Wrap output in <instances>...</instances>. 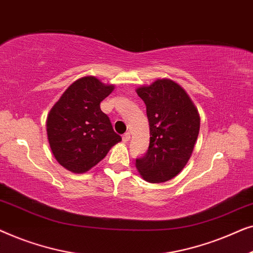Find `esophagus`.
Instances as JSON below:
<instances>
[{
    "mask_svg": "<svg viewBox=\"0 0 253 253\" xmlns=\"http://www.w3.org/2000/svg\"><path fill=\"white\" fill-rule=\"evenodd\" d=\"M130 137H131L130 132H126V133H124V134H123V137H122V139H123L124 143H127V141L130 140Z\"/></svg>",
    "mask_w": 253,
    "mask_h": 253,
    "instance_id": "esophagus-1",
    "label": "esophagus"
}]
</instances>
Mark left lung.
Wrapping results in <instances>:
<instances>
[{"label": "left lung", "instance_id": "obj_1", "mask_svg": "<svg viewBox=\"0 0 253 253\" xmlns=\"http://www.w3.org/2000/svg\"><path fill=\"white\" fill-rule=\"evenodd\" d=\"M150 124V146L136 167L145 181L167 182L188 164L198 138L200 117L186 92L170 79L137 88Z\"/></svg>", "mask_w": 253, "mask_h": 253}]
</instances>
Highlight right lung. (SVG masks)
<instances>
[{
  "instance_id": "obj_1",
  "label": "right lung",
  "mask_w": 253,
  "mask_h": 253,
  "mask_svg": "<svg viewBox=\"0 0 253 253\" xmlns=\"http://www.w3.org/2000/svg\"><path fill=\"white\" fill-rule=\"evenodd\" d=\"M92 76L76 81L55 103L47 119V134L55 159L72 172L87 171L122 137L113 129L100 102L113 92Z\"/></svg>"
}]
</instances>
